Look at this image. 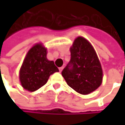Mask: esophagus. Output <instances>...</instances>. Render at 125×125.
<instances>
[{
  "label": "esophagus",
  "mask_w": 125,
  "mask_h": 125,
  "mask_svg": "<svg viewBox=\"0 0 125 125\" xmlns=\"http://www.w3.org/2000/svg\"><path fill=\"white\" fill-rule=\"evenodd\" d=\"M63 69V66H62V67H59V72H60L62 71Z\"/></svg>",
  "instance_id": "34e87169"
}]
</instances>
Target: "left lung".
Segmentation results:
<instances>
[{
  "instance_id": "8db88e82",
  "label": "left lung",
  "mask_w": 125,
  "mask_h": 125,
  "mask_svg": "<svg viewBox=\"0 0 125 125\" xmlns=\"http://www.w3.org/2000/svg\"><path fill=\"white\" fill-rule=\"evenodd\" d=\"M70 52V62L62 74L69 87L80 94H89L102 83L103 72L97 54L91 44L82 37L75 39Z\"/></svg>"
}]
</instances>
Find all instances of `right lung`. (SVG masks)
<instances>
[{"label":"right lung","mask_w":125,"mask_h":125,"mask_svg":"<svg viewBox=\"0 0 125 125\" xmlns=\"http://www.w3.org/2000/svg\"><path fill=\"white\" fill-rule=\"evenodd\" d=\"M47 50L42 44H36L27 53L19 72L22 87L33 92L43 86L49 77L59 72L53 61L46 58Z\"/></svg>","instance_id":"add662e5"}]
</instances>
